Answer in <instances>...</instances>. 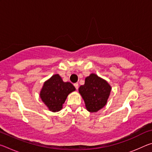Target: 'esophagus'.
I'll return each mask as SVG.
<instances>
[{
	"instance_id": "esophagus-1",
	"label": "esophagus",
	"mask_w": 152,
	"mask_h": 152,
	"mask_svg": "<svg viewBox=\"0 0 152 152\" xmlns=\"http://www.w3.org/2000/svg\"><path fill=\"white\" fill-rule=\"evenodd\" d=\"M74 86H75V88H76V89H78V83H75V84H74Z\"/></svg>"
}]
</instances>
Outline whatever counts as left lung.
I'll return each mask as SVG.
<instances>
[{"mask_svg": "<svg viewBox=\"0 0 152 152\" xmlns=\"http://www.w3.org/2000/svg\"><path fill=\"white\" fill-rule=\"evenodd\" d=\"M111 89L107 81L92 73L85 78L84 84L79 87L78 91L84 100L86 110L96 113L107 104Z\"/></svg>", "mask_w": 152, "mask_h": 152, "instance_id": "obj_1", "label": "left lung"}]
</instances>
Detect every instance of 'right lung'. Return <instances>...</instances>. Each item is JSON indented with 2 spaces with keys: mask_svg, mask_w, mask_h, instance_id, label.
I'll return each instance as SVG.
<instances>
[{
  "mask_svg": "<svg viewBox=\"0 0 152 152\" xmlns=\"http://www.w3.org/2000/svg\"><path fill=\"white\" fill-rule=\"evenodd\" d=\"M73 84L64 82L58 74L46 80L40 91V98L50 111L58 112L63 108V104L68 94L75 91Z\"/></svg>",
  "mask_w": 152,
  "mask_h": 152,
  "instance_id": "add662e5",
  "label": "right lung"
}]
</instances>
